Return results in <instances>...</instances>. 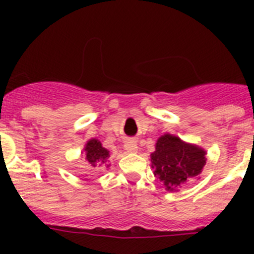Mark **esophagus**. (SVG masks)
Here are the masks:
<instances>
[{
  "label": "esophagus",
  "mask_w": 254,
  "mask_h": 254,
  "mask_svg": "<svg viewBox=\"0 0 254 254\" xmlns=\"http://www.w3.org/2000/svg\"><path fill=\"white\" fill-rule=\"evenodd\" d=\"M125 149L128 152H136L137 151V143H136L133 138H129V140L126 141Z\"/></svg>",
  "instance_id": "esophagus-1"
}]
</instances>
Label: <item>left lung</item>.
<instances>
[{
	"mask_svg": "<svg viewBox=\"0 0 254 254\" xmlns=\"http://www.w3.org/2000/svg\"><path fill=\"white\" fill-rule=\"evenodd\" d=\"M205 154L202 149L185 143L176 136L164 134L151 154L155 176H158L168 190H173L198 176L206 164Z\"/></svg>",
	"mask_w": 254,
	"mask_h": 254,
	"instance_id": "8db88e82",
	"label": "left lung"
}]
</instances>
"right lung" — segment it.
<instances>
[{"label":"right lung","mask_w":254,"mask_h":254,"mask_svg":"<svg viewBox=\"0 0 254 254\" xmlns=\"http://www.w3.org/2000/svg\"><path fill=\"white\" fill-rule=\"evenodd\" d=\"M84 156L87 161V165L93 168V169H96L103 163L107 161V158L109 156V151L102 146V143L99 141L93 138V140L86 143Z\"/></svg>","instance_id":"add662e5"}]
</instances>
